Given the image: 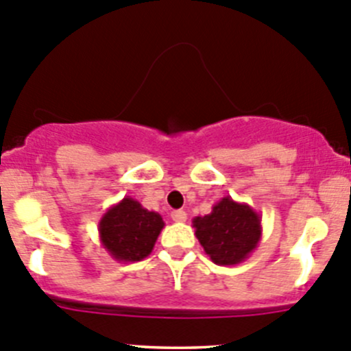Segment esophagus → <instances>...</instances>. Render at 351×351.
<instances>
[{
    "label": "esophagus",
    "mask_w": 351,
    "mask_h": 351,
    "mask_svg": "<svg viewBox=\"0 0 351 351\" xmlns=\"http://www.w3.org/2000/svg\"><path fill=\"white\" fill-rule=\"evenodd\" d=\"M171 217H173V221H176V223H185V221H186V213H185V210H182V209L173 210Z\"/></svg>",
    "instance_id": "obj_1"
}]
</instances>
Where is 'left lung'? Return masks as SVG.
<instances>
[{"label":"left lung","mask_w":351,"mask_h":351,"mask_svg":"<svg viewBox=\"0 0 351 351\" xmlns=\"http://www.w3.org/2000/svg\"><path fill=\"white\" fill-rule=\"evenodd\" d=\"M204 252L217 266H237L257 248L262 238L258 213L248 204L223 197L206 216L192 221Z\"/></svg>","instance_id":"1"}]
</instances>
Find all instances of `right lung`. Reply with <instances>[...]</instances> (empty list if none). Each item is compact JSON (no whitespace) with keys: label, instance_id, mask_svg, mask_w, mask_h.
Segmentation results:
<instances>
[{"label":"right lung","instance_id":"right-lung-1","mask_svg":"<svg viewBox=\"0 0 351 351\" xmlns=\"http://www.w3.org/2000/svg\"><path fill=\"white\" fill-rule=\"evenodd\" d=\"M162 228L161 214L125 197L103 214L97 230L101 245L114 261L138 262L151 254Z\"/></svg>","mask_w":351,"mask_h":351}]
</instances>
